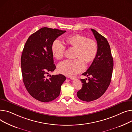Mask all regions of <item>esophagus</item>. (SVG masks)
<instances>
[{
    "label": "esophagus",
    "instance_id": "1",
    "mask_svg": "<svg viewBox=\"0 0 132 132\" xmlns=\"http://www.w3.org/2000/svg\"><path fill=\"white\" fill-rule=\"evenodd\" d=\"M68 78H70L71 80H74L76 78V76H70V77H68Z\"/></svg>",
    "mask_w": 132,
    "mask_h": 132
}]
</instances>
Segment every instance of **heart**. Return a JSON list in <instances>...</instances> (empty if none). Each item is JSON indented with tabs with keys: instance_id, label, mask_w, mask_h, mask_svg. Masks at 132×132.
<instances>
[{
	"instance_id": "1",
	"label": "heart",
	"mask_w": 132,
	"mask_h": 132,
	"mask_svg": "<svg viewBox=\"0 0 132 132\" xmlns=\"http://www.w3.org/2000/svg\"><path fill=\"white\" fill-rule=\"evenodd\" d=\"M68 45L77 48L76 57L74 60H67L58 65L59 71L65 75L71 76L81 72L85 68V62L90 63L93 61L97 54L96 42L80 34H75L67 38ZM53 56L57 60L62 58L65 54V47L61 41L55 40L52 46Z\"/></svg>"
}]
</instances>
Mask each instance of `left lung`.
Returning <instances> with one entry per match:
<instances>
[{
  "label": "left lung",
  "instance_id": "left-lung-1",
  "mask_svg": "<svg viewBox=\"0 0 132 132\" xmlns=\"http://www.w3.org/2000/svg\"><path fill=\"white\" fill-rule=\"evenodd\" d=\"M97 44L96 56L87 70L82 75L87 78L81 79L82 86L77 93L78 97L84 101L95 100L105 92L111 82L113 67V60L110 47L106 39L94 29H91Z\"/></svg>",
  "mask_w": 132,
  "mask_h": 132
}]
</instances>
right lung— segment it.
<instances>
[{
  "mask_svg": "<svg viewBox=\"0 0 132 132\" xmlns=\"http://www.w3.org/2000/svg\"><path fill=\"white\" fill-rule=\"evenodd\" d=\"M65 32L42 28L29 37L23 50L21 58L23 81L30 95L39 101L48 102L57 97L61 85L66 79L61 74L50 76L49 78L46 77L56 69L52 44Z\"/></svg>",
  "mask_w": 132,
  "mask_h": 132,
  "instance_id": "right-lung-1",
  "label": "right lung"
}]
</instances>
